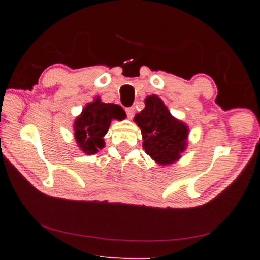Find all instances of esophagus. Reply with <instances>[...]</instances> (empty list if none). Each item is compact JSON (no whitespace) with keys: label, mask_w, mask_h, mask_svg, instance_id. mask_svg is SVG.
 Returning <instances> with one entry per match:
<instances>
[{"label":"esophagus","mask_w":260,"mask_h":260,"mask_svg":"<svg viewBox=\"0 0 260 260\" xmlns=\"http://www.w3.org/2000/svg\"><path fill=\"white\" fill-rule=\"evenodd\" d=\"M126 113H127V117L129 118V119H132L134 116V108L131 107V108H126Z\"/></svg>","instance_id":"obj_1"}]
</instances>
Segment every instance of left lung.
Instances as JSON below:
<instances>
[{"label": "left lung", "mask_w": 260, "mask_h": 260, "mask_svg": "<svg viewBox=\"0 0 260 260\" xmlns=\"http://www.w3.org/2000/svg\"><path fill=\"white\" fill-rule=\"evenodd\" d=\"M134 120L142 133L144 150L153 160L166 165L179 159L187 146L188 128L171 116L158 96H148L146 108Z\"/></svg>", "instance_id": "left-lung-1"}]
</instances>
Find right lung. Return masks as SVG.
Wrapping results in <instances>:
<instances>
[{"label": "right lung", "mask_w": 260, "mask_h": 260, "mask_svg": "<svg viewBox=\"0 0 260 260\" xmlns=\"http://www.w3.org/2000/svg\"><path fill=\"white\" fill-rule=\"evenodd\" d=\"M125 111L120 105L103 103L98 98L88 103L74 121V136L83 152L93 155L104 147L103 136L107 134L112 119L121 120Z\"/></svg>", "instance_id": "add662e5"}]
</instances>
